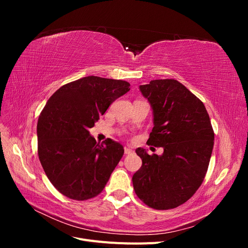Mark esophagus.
Instances as JSON below:
<instances>
[{
    "instance_id": "esophagus-1",
    "label": "esophagus",
    "mask_w": 248,
    "mask_h": 248,
    "mask_svg": "<svg viewBox=\"0 0 248 248\" xmlns=\"http://www.w3.org/2000/svg\"><path fill=\"white\" fill-rule=\"evenodd\" d=\"M133 151H132V150L130 149V148H127V147H125L124 148V153L126 154V155H129V154H131Z\"/></svg>"
}]
</instances>
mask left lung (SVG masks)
I'll return each instance as SVG.
<instances>
[{"instance_id":"1","label":"left lung","mask_w":248,"mask_h":248,"mask_svg":"<svg viewBox=\"0 0 248 248\" xmlns=\"http://www.w3.org/2000/svg\"><path fill=\"white\" fill-rule=\"evenodd\" d=\"M140 90L153 110L147 144L162 147L163 153L136 150L142 164L132 177L133 188L149 207L176 208L204 181L214 145L211 121L204 103L176 79L151 80Z\"/></svg>"}]
</instances>
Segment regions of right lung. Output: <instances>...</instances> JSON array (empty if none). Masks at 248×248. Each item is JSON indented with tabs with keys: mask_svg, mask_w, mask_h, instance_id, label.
Wrapping results in <instances>:
<instances>
[{
	"mask_svg": "<svg viewBox=\"0 0 248 248\" xmlns=\"http://www.w3.org/2000/svg\"><path fill=\"white\" fill-rule=\"evenodd\" d=\"M129 87L125 80L91 76L62 86L47 100L37 124L38 156L65 197L89 200L107 185L124 148L110 139L99 144L89 129Z\"/></svg>",
	"mask_w": 248,
	"mask_h": 248,
	"instance_id": "1",
	"label": "right lung"
}]
</instances>
